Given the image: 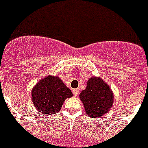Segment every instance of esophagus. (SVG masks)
I'll list each match as a JSON object with an SVG mask.
<instances>
[{
  "mask_svg": "<svg viewBox=\"0 0 148 148\" xmlns=\"http://www.w3.org/2000/svg\"><path fill=\"white\" fill-rule=\"evenodd\" d=\"M79 90L78 89H74V90H73V94H74L75 96H77V95H79Z\"/></svg>",
  "mask_w": 148,
  "mask_h": 148,
  "instance_id": "34e87169",
  "label": "esophagus"
}]
</instances>
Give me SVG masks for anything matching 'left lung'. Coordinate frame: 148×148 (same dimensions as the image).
<instances>
[{
    "label": "left lung",
    "mask_w": 148,
    "mask_h": 148,
    "mask_svg": "<svg viewBox=\"0 0 148 148\" xmlns=\"http://www.w3.org/2000/svg\"><path fill=\"white\" fill-rule=\"evenodd\" d=\"M79 97L86 114L95 118L108 112L114 101L110 88L97 77H92L88 80L86 88L81 92Z\"/></svg>",
    "instance_id": "1"
}]
</instances>
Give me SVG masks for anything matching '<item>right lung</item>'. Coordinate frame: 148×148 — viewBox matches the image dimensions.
Masks as SVG:
<instances>
[{"mask_svg": "<svg viewBox=\"0 0 148 148\" xmlns=\"http://www.w3.org/2000/svg\"><path fill=\"white\" fill-rule=\"evenodd\" d=\"M31 92L36 109L46 115L58 112L65 99L73 95L59 77L51 76L38 82Z\"/></svg>", "mask_w": 148, "mask_h": 148, "instance_id": "add662e5", "label": "right lung"}]
</instances>
